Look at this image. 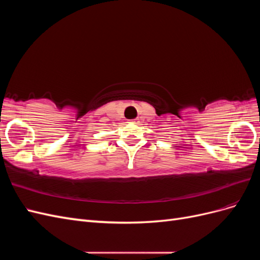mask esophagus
I'll return each mask as SVG.
<instances>
[{
    "mask_svg": "<svg viewBox=\"0 0 260 260\" xmlns=\"http://www.w3.org/2000/svg\"><path fill=\"white\" fill-rule=\"evenodd\" d=\"M131 122H132V123H138L139 120H138V119H133V120H131Z\"/></svg>",
    "mask_w": 260,
    "mask_h": 260,
    "instance_id": "1",
    "label": "esophagus"
}]
</instances>
